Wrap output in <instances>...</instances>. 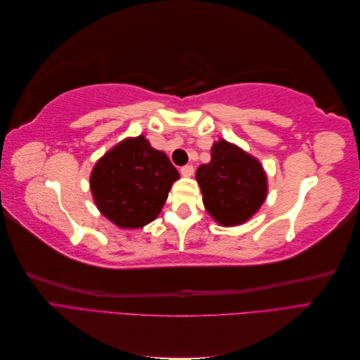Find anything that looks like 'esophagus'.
Wrapping results in <instances>:
<instances>
[{
	"label": "esophagus",
	"mask_w": 360,
	"mask_h": 360,
	"mask_svg": "<svg viewBox=\"0 0 360 360\" xmlns=\"http://www.w3.org/2000/svg\"><path fill=\"white\" fill-rule=\"evenodd\" d=\"M193 167L192 165H184V167H181L180 168V172H181V176H184V177H191V176H193Z\"/></svg>",
	"instance_id": "1"
}]
</instances>
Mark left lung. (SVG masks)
<instances>
[{"instance_id": "obj_1", "label": "left lung", "mask_w": 360, "mask_h": 360, "mask_svg": "<svg viewBox=\"0 0 360 360\" xmlns=\"http://www.w3.org/2000/svg\"><path fill=\"white\" fill-rule=\"evenodd\" d=\"M207 212L221 225L248 221L266 200L267 179L259 162L221 139L212 147V160L197 169Z\"/></svg>"}]
</instances>
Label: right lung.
<instances>
[{"instance_id": "add662e5", "label": "right lung", "mask_w": 360, "mask_h": 360, "mask_svg": "<svg viewBox=\"0 0 360 360\" xmlns=\"http://www.w3.org/2000/svg\"><path fill=\"white\" fill-rule=\"evenodd\" d=\"M179 177L168 156L141 135L120 143L96 163L90 186L103 216L122 228H139L156 219Z\"/></svg>"}]
</instances>
